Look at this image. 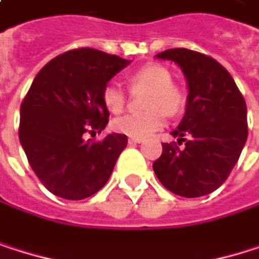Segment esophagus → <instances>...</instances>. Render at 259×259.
Instances as JSON below:
<instances>
[{"label": "esophagus", "mask_w": 259, "mask_h": 259, "mask_svg": "<svg viewBox=\"0 0 259 259\" xmlns=\"http://www.w3.org/2000/svg\"><path fill=\"white\" fill-rule=\"evenodd\" d=\"M141 142H144V139L142 138H129V144H141Z\"/></svg>", "instance_id": "esophagus-1"}]
</instances>
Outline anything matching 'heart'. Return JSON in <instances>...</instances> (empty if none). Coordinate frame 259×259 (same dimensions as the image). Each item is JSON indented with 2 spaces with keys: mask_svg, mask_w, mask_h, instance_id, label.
<instances>
[{
  "mask_svg": "<svg viewBox=\"0 0 259 259\" xmlns=\"http://www.w3.org/2000/svg\"><path fill=\"white\" fill-rule=\"evenodd\" d=\"M130 90H148L144 106L145 112H132L117 117L112 127L132 138H147L162 129L166 115H177L183 109L184 96L181 90L172 83L171 72L160 64H147L129 76ZM105 106L118 114L126 106V91L117 82H109L102 93Z\"/></svg>",
  "mask_w": 259,
  "mask_h": 259,
  "instance_id": "1",
  "label": "heart"
}]
</instances>
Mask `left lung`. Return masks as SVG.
I'll return each instance as SVG.
<instances>
[{"label":"left lung","instance_id":"obj_1","mask_svg":"<svg viewBox=\"0 0 259 259\" xmlns=\"http://www.w3.org/2000/svg\"><path fill=\"white\" fill-rule=\"evenodd\" d=\"M156 57L180 66L189 94L186 114L171 132L179 138L177 144H162V156L153 163L154 174L176 195H208L228 179L246 144V102L233 76L214 58L184 48Z\"/></svg>","mask_w":259,"mask_h":259}]
</instances>
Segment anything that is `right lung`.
I'll return each mask as SVG.
<instances>
[{
	"mask_svg": "<svg viewBox=\"0 0 259 259\" xmlns=\"http://www.w3.org/2000/svg\"><path fill=\"white\" fill-rule=\"evenodd\" d=\"M129 63L91 48L72 49L51 60L32 80L21 105L19 139L29 166L54 195L85 199L109 180L127 136L85 141L83 135L106 127L103 88Z\"/></svg>",
	"mask_w": 259,
	"mask_h": 259,
	"instance_id": "obj_1",
	"label": "right lung"
}]
</instances>
